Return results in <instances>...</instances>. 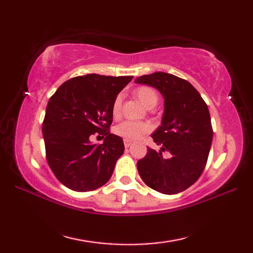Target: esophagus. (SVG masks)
Wrapping results in <instances>:
<instances>
[{
	"label": "esophagus",
	"instance_id": "34e87169",
	"mask_svg": "<svg viewBox=\"0 0 253 253\" xmlns=\"http://www.w3.org/2000/svg\"><path fill=\"white\" fill-rule=\"evenodd\" d=\"M124 144H125L126 148H129L132 144V141L129 140V139H124Z\"/></svg>",
	"mask_w": 253,
	"mask_h": 253
}]
</instances>
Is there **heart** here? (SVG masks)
I'll return each instance as SVG.
<instances>
[{
    "instance_id": "b5f03b06",
    "label": "heart",
    "mask_w": 253,
    "mask_h": 253,
    "mask_svg": "<svg viewBox=\"0 0 253 253\" xmlns=\"http://www.w3.org/2000/svg\"><path fill=\"white\" fill-rule=\"evenodd\" d=\"M136 98L141 102V103L151 109L155 106L159 102V93L153 87L150 85H140L135 90ZM122 94H118L115 96L114 101L112 104V115L114 117H118L121 115L122 111ZM150 130H151V126L146 122H131V121H125L114 128V132L117 136H121L125 139H129V140H135L146 135Z\"/></svg>"
}]
</instances>
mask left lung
Listing matches in <instances>:
<instances>
[{
    "label": "left lung",
    "mask_w": 253,
    "mask_h": 253,
    "mask_svg": "<svg viewBox=\"0 0 253 253\" xmlns=\"http://www.w3.org/2000/svg\"><path fill=\"white\" fill-rule=\"evenodd\" d=\"M135 82L157 88L165 99L162 125L151 135L162 151L148 147L137 162L139 175L153 190L176 195L195 184L207 165L213 138L208 105L189 82L175 75L158 72ZM162 152L170 157L163 158Z\"/></svg>",
    "instance_id": "1"
}]
</instances>
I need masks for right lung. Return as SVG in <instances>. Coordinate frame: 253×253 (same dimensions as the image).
Listing matches in <instances>:
<instances>
[{
	"mask_svg": "<svg viewBox=\"0 0 253 253\" xmlns=\"http://www.w3.org/2000/svg\"><path fill=\"white\" fill-rule=\"evenodd\" d=\"M132 78L98 74L74 77L50 98L42 124L45 157L53 174L69 189L92 191L111 178L125 150L123 139L110 131L112 104ZM95 133L105 138L99 146L88 140Z\"/></svg>",
	"mask_w": 253,
	"mask_h": 253,
	"instance_id": "add662e5",
	"label": "right lung"
}]
</instances>
